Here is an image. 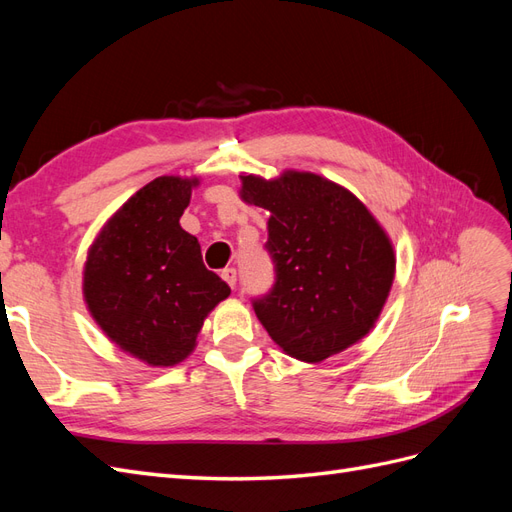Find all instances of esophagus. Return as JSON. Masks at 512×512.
<instances>
[{
  "label": "esophagus",
  "instance_id": "obj_1",
  "mask_svg": "<svg viewBox=\"0 0 512 512\" xmlns=\"http://www.w3.org/2000/svg\"><path fill=\"white\" fill-rule=\"evenodd\" d=\"M222 277H224V282H226L230 288L237 286V269H235V267L224 269V271H222Z\"/></svg>",
  "mask_w": 512,
  "mask_h": 512
}]
</instances>
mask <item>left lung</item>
<instances>
[{"instance_id":"left-lung-1","label":"left lung","mask_w":512,"mask_h":512,"mask_svg":"<svg viewBox=\"0 0 512 512\" xmlns=\"http://www.w3.org/2000/svg\"><path fill=\"white\" fill-rule=\"evenodd\" d=\"M241 198L271 213L267 252L275 284L252 301L273 342L320 363L365 337L395 277L393 245L367 207L342 185L286 170L241 177Z\"/></svg>"}]
</instances>
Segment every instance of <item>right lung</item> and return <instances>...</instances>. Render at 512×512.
<instances>
[{
	"mask_svg": "<svg viewBox=\"0 0 512 512\" xmlns=\"http://www.w3.org/2000/svg\"><path fill=\"white\" fill-rule=\"evenodd\" d=\"M198 179L158 177L104 224L85 262L83 294L113 344L153 367L188 356L230 288L203 265L179 224Z\"/></svg>",
	"mask_w": 512,
	"mask_h": 512,
	"instance_id": "add662e5",
	"label": "right lung"
}]
</instances>
